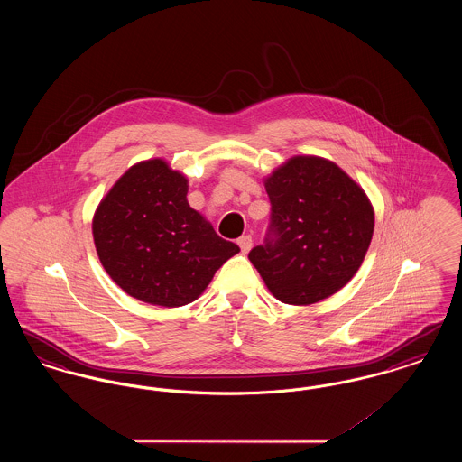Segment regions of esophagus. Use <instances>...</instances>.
<instances>
[{
	"instance_id": "esophagus-1",
	"label": "esophagus",
	"mask_w": 462,
	"mask_h": 462,
	"mask_svg": "<svg viewBox=\"0 0 462 462\" xmlns=\"http://www.w3.org/2000/svg\"><path fill=\"white\" fill-rule=\"evenodd\" d=\"M237 244H239L242 253L245 254V253H249V249L253 247V239H251V236H242V237H239Z\"/></svg>"
}]
</instances>
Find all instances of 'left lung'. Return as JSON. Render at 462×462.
I'll list each match as a JSON object with an SVG mask.
<instances>
[{"mask_svg":"<svg viewBox=\"0 0 462 462\" xmlns=\"http://www.w3.org/2000/svg\"><path fill=\"white\" fill-rule=\"evenodd\" d=\"M264 189L270 226L249 260L270 292L287 305H311L346 286L373 239L365 192L337 164L315 155L289 159Z\"/></svg>","mask_w":462,"mask_h":462,"instance_id":"left-lung-1","label":"left lung"}]
</instances>
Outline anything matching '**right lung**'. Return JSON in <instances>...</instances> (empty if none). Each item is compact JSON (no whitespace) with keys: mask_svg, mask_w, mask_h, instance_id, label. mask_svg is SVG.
<instances>
[{"mask_svg":"<svg viewBox=\"0 0 462 462\" xmlns=\"http://www.w3.org/2000/svg\"><path fill=\"white\" fill-rule=\"evenodd\" d=\"M189 181L166 161L132 166L98 204L93 241L110 279L133 298L183 307L241 249L187 200Z\"/></svg>","mask_w":462,"mask_h":462,"instance_id":"right-lung-1","label":"right lung"}]
</instances>
